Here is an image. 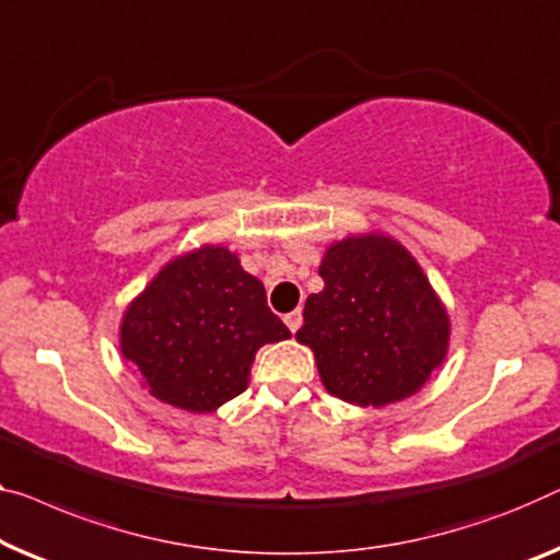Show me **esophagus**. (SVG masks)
I'll return each mask as SVG.
<instances>
[{
    "instance_id": "esophagus-1",
    "label": "esophagus",
    "mask_w": 560,
    "mask_h": 560,
    "mask_svg": "<svg viewBox=\"0 0 560 560\" xmlns=\"http://www.w3.org/2000/svg\"><path fill=\"white\" fill-rule=\"evenodd\" d=\"M283 322H287V327L291 329V334H296L299 327H302V322H304L302 308H296V312H289L287 316H283Z\"/></svg>"
}]
</instances>
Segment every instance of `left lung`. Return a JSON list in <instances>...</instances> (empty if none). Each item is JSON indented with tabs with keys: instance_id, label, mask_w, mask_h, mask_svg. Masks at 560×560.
<instances>
[{
	"instance_id": "obj_1",
	"label": "left lung",
	"mask_w": 560,
	"mask_h": 560,
	"mask_svg": "<svg viewBox=\"0 0 560 560\" xmlns=\"http://www.w3.org/2000/svg\"><path fill=\"white\" fill-rule=\"evenodd\" d=\"M319 277L296 339L324 389L357 407L420 392L447 357L450 314L417 258L387 233H354L329 244Z\"/></svg>"
}]
</instances>
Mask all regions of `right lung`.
I'll return each mask as SVG.
<instances>
[{
  "mask_svg": "<svg viewBox=\"0 0 560 560\" xmlns=\"http://www.w3.org/2000/svg\"><path fill=\"white\" fill-rule=\"evenodd\" d=\"M289 337L266 306L264 283L221 244L171 258L120 319V354L143 387L194 415L238 397L258 349Z\"/></svg>",
  "mask_w": 560,
  "mask_h": 560,
  "instance_id": "obj_1",
  "label": "right lung"
}]
</instances>
